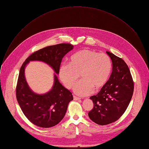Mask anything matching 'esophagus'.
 Masks as SVG:
<instances>
[{"mask_svg":"<svg viewBox=\"0 0 149 149\" xmlns=\"http://www.w3.org/2000/svg\"><path fill=\"white\" fill-rule=\"evenodd\" d=\"M74 100H80L81 98L79 97H78L75 96V95H74Z\"/></svg>","mask_w":149,"mask_h":149,"instance_id":"obj_1","label":"esophagus"}]
</instances>
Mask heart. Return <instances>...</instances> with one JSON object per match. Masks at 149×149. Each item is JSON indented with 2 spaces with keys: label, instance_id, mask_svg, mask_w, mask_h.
Masks as SVG:
<instances>
[{
  "label": "heart",
  "instance_id": "heart-1",
  "mask_svg": "<svg viewBox=\"0 0 149 149\" xmlns=\"http://www.w3.org/2000/svg\"><path fill=\"white\" fill-rule=\"evenodd\" d=\"M112 63L105 53L84 49L78 51L70 58V64H63L59 71V77L68 89L71 88L79 78L82 81L74 87V91L80 96L93 93L105 86L110 77Z\"/></svg>",
  "mask_w": 149,
  "mask_h": 149
}]
</instances>
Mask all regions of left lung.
<instances>
[{"label": "left lung", "mask_w": 149, "mask_h": 149, "mask_svg": "<svg viewBox=\"0 0 149 149\" xmlns=\"http://www.w3.org/2000/svg\"><path fill=\"white\" fill-rule=\"evenodd\" d=\"M113 71L100 92L90 97L94 104L88 113L90 118L99 125H107L118 120L128 107L134 91V82L124 61L109 51Z\"/></svg>", "instance_id": "8db88e82"}]
</instances>
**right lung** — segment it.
Instances as JSON below:
<instances>
[{
  "label": "right lung",
  "mask_w": 149,
  "mask_h": 149,
  "mask_svg": "<svg viewBox=\"0 0 149 149\" xmlns=\"http://www.w3.org/2000/svg\"><path fill=\"white\" fill-rule=\"evenodd\" d=\"M72 49L73 45L68 43L40 49L29 56L20 69L16 87V99L26 117L38 127L49 128L58 124L64 117L73 96L59 82L55 75L54 86L50 91L42 95L33 93L25 78V67L30 61H41L49 64L58 74L62 59Z\"/></svg>",
  "instance_id": "1"
}]
</instances>
